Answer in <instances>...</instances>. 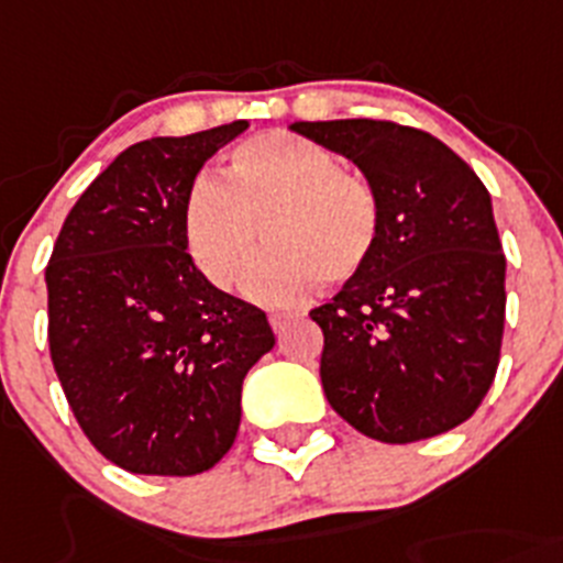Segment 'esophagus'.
<instances>
[{
	"mask_svg": "<svg viewBox=\"0 0 563 563\" xmlns=\"http://www.w3.org/2000/svg\"><path fill=\"white\" fill-rule=\"evenodd\" d=\"M294 313H288V311H269V324H272V330H275V333H280L283 328H286L288 324V319H291Z\"/></svg>",
	"mask_w": 563,
	"mask_h": 563,
	"instance_id": "1",
	"label": "esophagus"
}]
</instances>
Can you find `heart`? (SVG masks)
I'll list each match as a JSON object with an SVG mask.
<instances>
[{
    "label": "heart",
    "mask_w": 563,
    "mask_h": 563,
    "mask_svg": "<svg viewBox=\"0 0 563 563\" xmlns=\"http://www.w3.org/2000/svg\"><path fill=\"white\" fill-rule=\"evenodd\" d=\"M261 224L272 244L250 291L280 302L366 269L380 241V197L366 177L339 169L328 146L275 130L235 146L222 177H199L183 210L188 252L217 288L246 275Z\"/></svg>",
    "instance_id": "heart-1"
}]
</instances>
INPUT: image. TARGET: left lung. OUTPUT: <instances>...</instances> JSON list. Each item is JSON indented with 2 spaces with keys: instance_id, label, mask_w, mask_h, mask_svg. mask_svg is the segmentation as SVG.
Segmentation results:
<instances>
[{
  "instance_id": "8db88e82",
  "label": "left lung",
  "mask_w": 563,
  "mask_h": 563,
  "mask_svg": "<svg viewBox=\"0 0 563 563\" xmlns=\"http://www.w3.org/2000/svg\"><path fill=\"white\" fill-rule=\"evenodd\" d=\"M350 157L380 197L377 250L313 308L319 375L341 419L386 444L466 422L497 375L506 255L481 177L430 133L383 119L294 122Z\"/></svg>"
}]
</instances>
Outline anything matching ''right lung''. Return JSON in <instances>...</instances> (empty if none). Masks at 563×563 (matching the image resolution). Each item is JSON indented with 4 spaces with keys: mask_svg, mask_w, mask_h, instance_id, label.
<instances>
[{
    "mask_svg": "<svg viewBox=\"0 0 563 563\" xmlns=\"http://www.w3.org/2000/svg\"><path fill=\"white\" fill-rule=\"evenodd\" d=\"M250 124L128 146L68 210L46 264L49 355L86 439L133 475L219 464L241 383L275 346L269 319L194 266L183 210L194 177Z\"/></svg>",
    "mask_w": 563,
    "mask_h": 563,
    "instance_id": "1",
    "label": "right lung"
}]
</instances>
